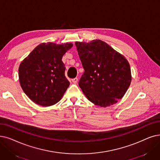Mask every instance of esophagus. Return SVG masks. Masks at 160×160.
Instances as JSON below:
<instances>
[{
  "instance_id": "obj_1",
  "label": "esophagus",
  "mask_w": 160,
  "mask_h": 160,
  "mask_svg": "<svg viewBox=\"0 0 160 160\" xmlns=\"http://www.w3.org/2000/svg\"><path fill=\"white\" fill-rule=\"evenodd\" d=\"M72 82L74 83V84H76L78 82V78H74L72 79Z\"/></svg>"
}]
</instances>
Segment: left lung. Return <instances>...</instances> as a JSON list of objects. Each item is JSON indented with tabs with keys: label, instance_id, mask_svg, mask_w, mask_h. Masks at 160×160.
<instances>
[{
	"label": "left lung",
	"instance_id": "1",
	"mask_svg": "<svg viewBox=\"0 0 160 160\" xmlns=\"http://www.w3.org/2000/svg\"><path fill=\"white\" fill-rule=\"evenodd\" d=\"M84 72L78 85L88 99L107 107L122 99L130 86L131 74L128 60L105 42H76Z\"/></svg>",
	"mask_w": 160,
	"mask_h": 160
}]
</instances>
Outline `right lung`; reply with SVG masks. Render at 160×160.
<instances>
[{
  "label": "right lung",
  "instance_id": "obj_1",
  "mask_svg": "<svg viewBox=\"0 0 160 160\" xmlns=\"http://www.w3.org/2000/svg\"><path fill=\"white\" fill-rule=\"evenodd\" d=\"M72 44L42 43L31 52L19 67L20 85L37 105L48 107L59 102L70 85L65 76L63 55Z\"/></svg>",
  "mask_w": 160,
  "mask_h": 160
}]
</instances>
